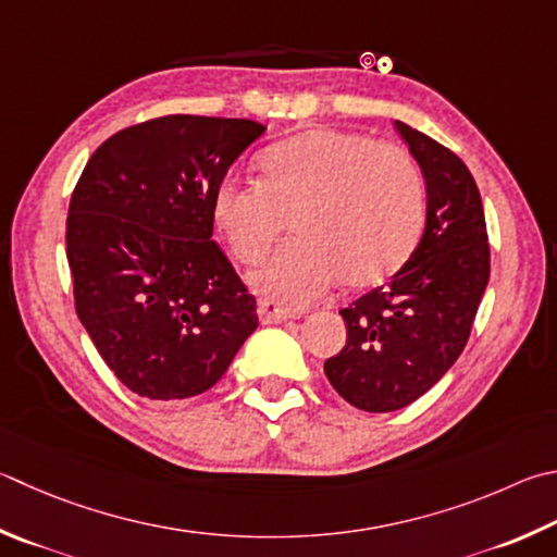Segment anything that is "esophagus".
I'll return each mask as SVG.
<instances>
[{"label":"esophagus","mask_w":557,"mask_h":557,"mask_svg":"<svg viewBox=\"0 0 557 557\" xmlns=\"http://www.w3.org/2000/svg\"><path fill=\"white\" fill-rule=\"evenodd\" d=\"M258 317H260V323H282L287 321L292 317V311L280 307L277 301L272 299H260L258 301Z\"/></svg>","instance_id":"34e87169"}]
</instances>
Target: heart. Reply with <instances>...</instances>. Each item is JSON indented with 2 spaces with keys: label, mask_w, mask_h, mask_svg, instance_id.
<instances>
[{
  "label": "heart",
  "mask_w": 557,
  "mask_h": 557,
  "mask_svg": "<svg viewBox=\"0 0 557 557\" xmlns=\"http://www.w3.org/2000/svg\"><path fill=\"white\" fill-rule=\"evenodd\" d=\"M260 180L226 177L211 211L240 262H258L295 214V234L250 275L262 297L307 307L341 280L377 285L419 244L426 185L407 150L336 128H311L260 156Z\"/></svg>",
  "instance_id": "heart-1"
}]
</instances>
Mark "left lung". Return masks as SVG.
Instances as JSON below:
<instances>
[{
  "label": "left lung",
  "mask_w": 557,
  "mask_h": 557,
  "mask_svg": "<svg viewBox=\"0 0 557 557\" xmlns=\"http://www.w3.org/2000/svg\"><path fill=\"white\" fill-rule=\"evenodd\" d=\"M397 131L426 180V228L387 285L341 309L346 346L323 362L333 389L372 413L409 407L446 375L490 280L487 224L468 165L401 121Z\"/></svg>",
  "instance_id": "8db88e82"
}]
</instances>
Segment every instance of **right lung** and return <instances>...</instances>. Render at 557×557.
Segmentation results:
<instances>
[{
	"mask_svg": "<svg viewBox=\"0 0 557 557\" xmlns=\"http://www.w3.org/2000/svg\"><path fill=\"white\" fill-rule=\"evenodd\" d=\"M262 134L248 119H150L107 138L77 180L65 226L75 311L138 397L214 387L258 329L256 297L211 240V201Z\"/></svg>",
	"mask_w": 557,
	"mask_h": 557,
	"instance_id": "obj_1",
	"label": "right lung"
}]
</instances>
